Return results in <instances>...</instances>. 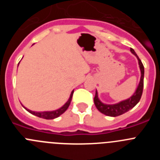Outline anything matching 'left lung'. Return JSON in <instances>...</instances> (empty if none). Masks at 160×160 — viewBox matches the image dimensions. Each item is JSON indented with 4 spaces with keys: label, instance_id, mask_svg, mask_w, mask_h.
<instances>
[{
    "label": "left lung",
    "instance_id": "left-lung-1",
    "mask_svg": "<svg viewBox=\"0 0 160 160\" xmlns=\"http://www.w3.org/2000/svg\"><path fill=\"white\" fill-rule=\"evenodd\" d=\"M131 52L135 55L137 58L138 62V66H139V69H140L141 72V77L140 81L138 83V87H137L135 93L133 94L132 96L128 98V99L121 101L115 104H105V103L102 102L100 99L98 98V91L96 90L95 96L94 98V105H95L96 108L101 113L106 114L107 116L111 117H116L118 115L124 114V113L128 112L131 109L136 105L137 103L139 102L141 98V96L142 94V89H143V78H144V67L142 65V62L139 58H138V55L135 53V50L133 49H131Z\"/></svg>",
    "mask_w": 160,
    "mask_h": 160
}]
</instances>
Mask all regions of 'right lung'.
Here are the masks:
<instances>
[{
	"label": "right lung",
	"mask_w": 160,
	"mask_h": 160,
	"mask_svg": "<svg viewBox=\"0 0 160 160\" xmlns=\"http://www.w3.org/2000/svg\"><path fill=\"white\" fill-rule=\"evenodd\" d=\"M73 94V90H72V92H71V94H70V98H69L68 101L65 103L62 107H60L59 109H57V110H55V111H39V112H38V111H30V110H29V109H27L26 107H24L23 105L22 106H23L24 108H25V110L28 111V112H29L30 114H33V115H35V116H38V117H39V118H45V119H53V118H58V117L60 116L61 114H62L63 113H64L65 111L67 110L68 107H69V106H70V102H71Z\"/></svg>",
	"instance_id": "1"
}]
</instances>
